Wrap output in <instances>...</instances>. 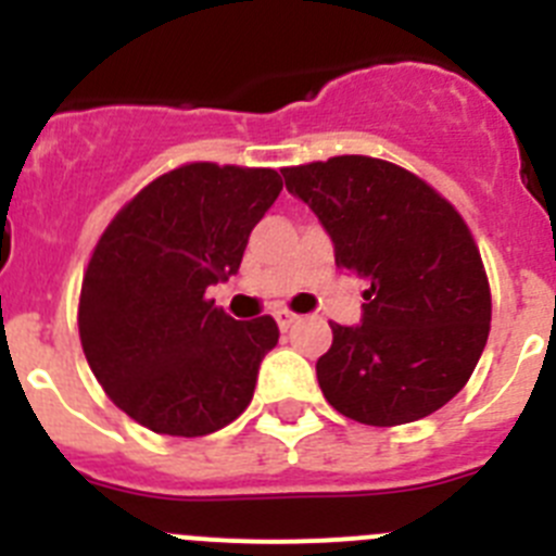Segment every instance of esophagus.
<instances>
[{
  "instance_id": "34e87169",
  "label": "esophagus",
  "mask_w": 556,
  "mask_h": 556,
  "mask_svg": "<svg viewBox=\"0 0 556 556\" xmlns=\"http://www.w3.org/2000/svg\"><path fill=\"white\" fill-rule=\"evenodd\" d=\"M275 320H278V326H281L283 331H287V328H292L294 323L301 320V314L289 312V308H278V312H275Z\"/></svg>"
}]
</instances>
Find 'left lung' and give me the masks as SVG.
Masks as SVG:
<instances>
[{"label":"left lung","instance_id":"8db88e82","mask_svg":"<svg viewBox=\"0 0 556 556\" xmlns=\"http://www.w3.org/2000/svg\"><path fill=\"white\" fill-rule=\"evenodd\" d=\"M320 217L339 269L365 278L362 326L331 323L317 381L339 415L401 426L468 384L488 345L490 281L468 223L415 172L370 155L281 169Z\"/></svg>","mask_w":556,"mask_h":556}]
</instances>
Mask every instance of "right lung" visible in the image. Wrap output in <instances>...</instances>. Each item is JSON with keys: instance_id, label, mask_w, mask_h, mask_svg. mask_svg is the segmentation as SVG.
<instances>
[{"instance_id": "add662e5", "label": "right lung", "mask_w": 556, "mask_h": 556, "mask_svg": "<svg viewBox=\"0 0 556 556\" xmlns=\"http://www.w3.org/2000/svg\"><path fill=\"white\" fill-rule=\"evenodd\" d=\"M281 189L275 169L191 161L147 184L102 230L77 328L105 395L144 429L205 437L253 401L278 326L269 314L233 320L205 289L239 269Z\"/></svg>"}]
</instances>
